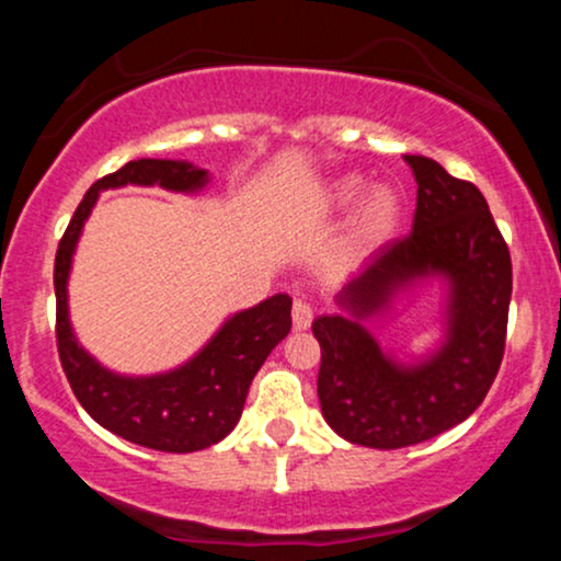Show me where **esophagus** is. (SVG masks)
Segmentation results:
<instances>
[{"instance_id":"obj_1","label":"esophagus","mask_w":561,"mask_h":561,"mask_svg":"<svg viewBox=\"0 0 561 561\" xmlns=\"http://www.w3.org/2000/svg\"><path fill=\"white\" fill-rule=\"evenodd\" d=\"M313 321V306L308 300H295L293 302V327L298 332L308 330Z\"/></svg>"}]
</instances>
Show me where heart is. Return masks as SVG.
Wrapping results in <instances>:
<instances>
[{
    "label": "heart",
    "instance_id": "heart-1",
    "mask_svg": "<svg viewBox=\"0 0 561 561\" xmlns=\"http://www.w3.org/2000/svg\"><path fill=\"white\" fill-rule=\"evenodd\" d=\"M362 192L358 179H343L334 186V203L347 205L356 199ZM398 216H401V203L390 186H371L366 195L358 199L356 210H353L351 221H347L343 255L345 259H358V255L371 253L382 242H388L392 231L398 227Z\"/></svg>",
    "mask_w": 561,
    "mask_h": 561
}]
</instances>
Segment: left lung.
<instances>
[{
    "mask_svg": "<svg viewBox=\"0 0 561 561\" xmlns=\"http://www.w3.org/2000/svg\"><path fill=\"white\" fill-rule=\"evenodd\" d=\"M405 163L416 179L414 227L340 289L347 313L311 327L321 345V414L340 437L379 450L430 440L485 401L504 358L512 300V255L482 192L433 158L405 156ZM430 273L449 279L447 343L420 365H396L360 321Z\"/></svg>",
    "mask_w": 561,
    "mask_h": 561,
    "instance_id": "8db88e82",
    "label": "left lung"
}]
</instances>
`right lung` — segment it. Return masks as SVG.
Here are the masks:
<instances>
[{"label": "right lung", "instance_id": "1", "mask_svg": "<svg viewBox=\"0 0 561 561\" xmlns=\"http://www.w3.org/2000/svg\"><path fill=\"white\" fill-rule=\"evenodd\" d=\"M205 182L208 173L182 160H131L124 169L107 173L89 186L55 255L57 353L73 396L105 430L137 446L169 454L203 450L234 430L255 371L293 327L289 295H274L248 311L234 313L190 364L169 375L121 377L96 364L76 343L68 321L66 285L83 221L92 214L102 190L158 184L173 192H195Z\"/></svg>", "mask_w": 561, "mask_h": 561}]
</instances>
